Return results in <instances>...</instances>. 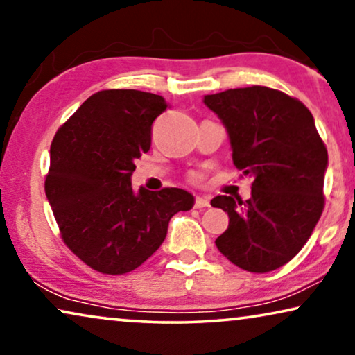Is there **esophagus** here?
I'll use <instances>...</instances> for the list:
<instances>
[{
  "instance_id": "34e87169",
  "label": "esophagus",
  "mask_w": 355,
  "mask_h": 355,
  "mask_svg": "<svg viewBox=\"0 0 355 355\" xmlns=\"http://www.w3.org/2000/svg\"><path fill=\"white\" fill-rule=\"evenodd\" d=\"M209 199L206 196H198L196 201H194V207L196 209H202V207H209Z\"/></svg>"
}]
</instances>
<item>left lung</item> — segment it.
<instances>
[{"label":"left lung","mask_w":355,"mask_h":355,"mask_svg":"<svg viewBox=\"0 0 355 355\" xmlns=\"http://www.w3.org/2000/svg\"><path fill=\"white\" fill-rule=\"evenodd\" d=\"M204 104L227 128L234 166L254 177L246 202L211 201L230 218L216 239L218 251L243 270H277L307 243L325 204L328 153L312 114L299 99L259 85L206 94Z\"/></svg>","instance_id":"1"}]
</instances>
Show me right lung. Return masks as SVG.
Segmentation results:
<instances>
[{"label": "right lung", "instance_id": "add662e5", "mask_svg": "<svg viewBox=\"0 0 355 355\" xmlns=\"http://www.w3.org/2000/svg\"><path fill=\"white\" fill-rule=\"evenodd\" d=\"M167 106L159 94L103 89L54 135L44 193L64 243L93 270H135L164 243L171 218L193 207L184 189L132 188L135 159L149 151Z\"/></svg>", "mask_w": 355, "mask_h": 355}]
</instances>
